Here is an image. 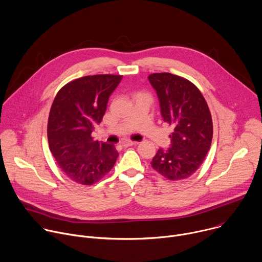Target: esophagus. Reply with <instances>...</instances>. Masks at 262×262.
Here are the masks:
<instances>
[{
  "label": "esophagus",
  "mask_w": 262,
  "mask_h": 262,
  "mask_svg": "<svg viewBox=\"0 0 262 262\" xmlns=\"http://www.w3.org/2000/svg\"><path fill=\"white\" fill-rule=\"evenodd\" d=\"M138 142H133V141H125L122 143V146L123 147H129V146H133V145H137Z\"/></svg>",
  "instance_id": "1"
}]
</instances>
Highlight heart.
Here are the masks:
<instances>
[{
    "mask_svg": "<svg viewBox=\"0 0 262 262\" xmlns=\"http://www.w3.org/2000/svg\"><path fill=\"white\" fill-rule=\"evenodd\" d=\"M138 96H148V95L146 93H144V92H138V93H136L135 97H138Z\"/></svg>",
    "mask_w": 262,
    "mask_h": 262,
    "instance_id": "b5f03b06",
    "label": "heart"
}]
</instances>
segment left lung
I'll use <instances>...</instances> for the list:
<instances>
[{
	"mask_svg": "<svg viewBox=\"0 0 262 262\" xmlns=\"http://www.w3.org/2000/svg\"><path fill=\"white\" fill-rule=\"evenodd\" d=\"M164 121L171 126L170 148H160L151 167L169 180L193 175L203 163L212 140V119L200 90L189 80L169 72L152 73Z\"/></svg>",
	"mask_w": 262,
	"mask_h": 262,
	"instance_id": "8db88e82",
	"label": "left lung"
}]
</instances>
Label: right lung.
Listing matches in <instances>:
<instances>
[{"mask_svg":"<svg viewBox=\"0 0 262 262\" xmlns=\"http://www.w3.org/2000/svg\"><path fill=\"white\" fill-rule=\"evenodd\" d=\"M121 79L116 74L83 77L63 86L54 99L48 122L50 150L63 173L79 184L99 181L119 156L114 145L99 143L91 134Z\"/></svg>","mask_w":262,"mask_h":262,"instance_id":"1","label":"right lung"}]
</instances>
